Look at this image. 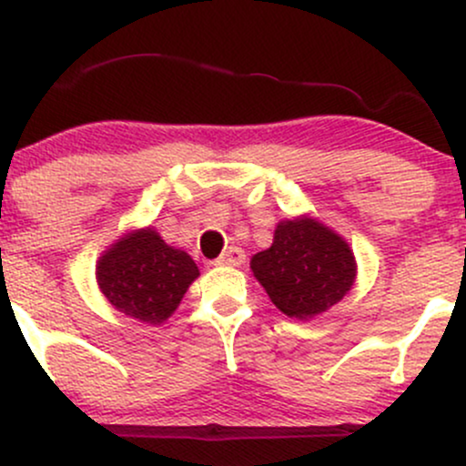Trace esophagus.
<instances>
[{
    "instance_id": "esophagus-1",
    "label": "esophagus",
    "mask_w": 466,
    "mask_h": 466,
    "mask_svg": "<svg viewBox=\"0 0 466 466\" xmlns=\"http://www.w3.org/2000/svg\"><path fill=\"white\" fill-rule=\"evenodd\" d=\"M243 263H245V251L240 249V248H237V245L228 248L215 260V265H221V267H240Z\"/></svg>"
}]
</instances>
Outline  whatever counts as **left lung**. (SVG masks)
<instances>
[{"mask_svg": "<svg viewBox=\"0 0 466 466\" xmlns=\"http://www.w3.org/2000/svg\"><path fill=\"white\" fill-rule=\"evenodd\" d=\"M249 265L271 302L296 319L339 302L357 276L349 243L311 217L278 223L271 248L251 256Z\"/></svg>", "mask_w": 466, "mask_h": 466, "instance_id": "1", "label": "left lung"}]
</instances>
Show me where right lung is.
Here are the masks:
<instances>
[{
  "mask_svg": "<svg viewBox=\"0 0 466 466\" xmlns=\"http://www.w3.org/2000/svg\"><path fill=\"white\" fill-rule=\"evenodd\" d=\"M197 276L195 260L166 245L153 228L117 238L96 265V280L111 307L147 324L168 319Z\"/></svg>",
  "mask_w": 466,
  "mask_h": 466,
  "instance_id": "1",
  "label": "right lung"
}]
</instances>
